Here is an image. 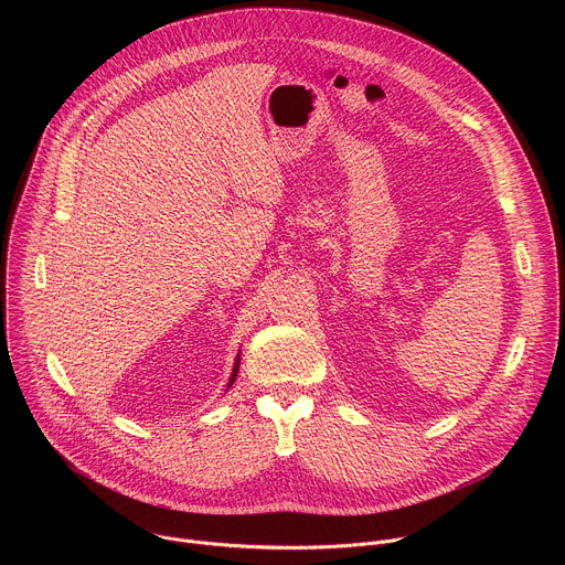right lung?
Returning <instances> with one entry per match:
<instances>
[{"instance_id": "add662e5", "label": "right lung", "mask_w": 565, "mask_h": 565, "mask_svg": "<svg viewBox=\"0 0 565 565\" xmlns=\"http://www.w3.org/2000/svg\"><path fill=\"white\" fill-rule=\"evenodd\" d=\"M238 360H241V353L236 355V360H234V369H232V375H230V382H227V388L234 384V380H236V373H238Z\"/></svg>"}]
</instances>
